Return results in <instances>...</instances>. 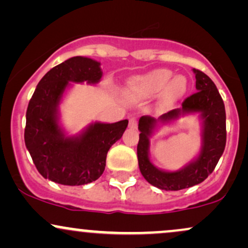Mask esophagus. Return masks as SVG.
Masks as SVG:
<instances>
[{
  "label": "esophagus",
  "mask_w": 248,
  "mask_h": 248,
  "mask_svg": "<svg viewBox=\"0 0 248 248\" xmlns=\"http://www.w3.org/2000/svg\"><path fill=\"white\" fill-rule=\"evenodd\" d=\"M129 127L134 128V129H135V128H138V121H136L135 118L129 119Z\"/></svg>",
  "instance_id": "esophagus-1"
}]
</instances>
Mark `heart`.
<instances>
[{"label":"heart","mask_w":248,"mask_h":248,"mask_svg":"<svg viewBox=\"0 0 248 248\" xmlns=\"http://www.w3.org/2000/svg\"><path fill=\"white\" fill-rule=\"evenodd\" d=\"M172 78V72L167 69L155 70L136 78L130 82L129 92L140 98H152L164 91V100L173 102L186 94V79L183 76Z\"/></svg>","instance_id":"b5f03b06"}]
</instances>
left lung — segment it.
Returning a JSON list of instances; mask_svg holds the SVG:
<instances>
[{
  "label": "left lung",
  "mask_w": 248,
  "mask_h": 248,
  "mask_svg": "<svg viewBox=\"0 0 248 248\" xmlns=\"http://www.w3.org/2000/svg\"><path fill=\"white\" fill-rule=\"evenodd\" d=\"M197 92L187 96L181 108L170 110L158 119L149 115L139 120L140 140L138 144L139 168L148 183L167 191H177L197 186L212 173L226 144V114L224 101L215 82L202 71L193 69ZM199 112L202 119V148L192 162L177 172L156 168L149 158V139L157 123H169L182 116Z\"/></svg>",
  "instance_id": "8db88e82"
}]
</instances>
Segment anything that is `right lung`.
Here are the masks:
<instances>
[{
	"label": "right lung",
	"mask_w": 248,
	"mask_h": 248,
	"mask_svg": "<svg viewBox=\"0 0 248 248\" xmlns=\"http://www.w3.org/2000/svg\"><path fill=\"white\" fill-rule=\"evenodd\" d=\"M100 62L72 57L51 69L37 85L27 109L24 141L44 178L62 186H84L98 179L109 148L120 140L128 120L94 122L79 135L66 136L59 124V104L70 82L98 84Z\"/></svg>",
	"instance_id": "add662e5"
}]
</instances>
